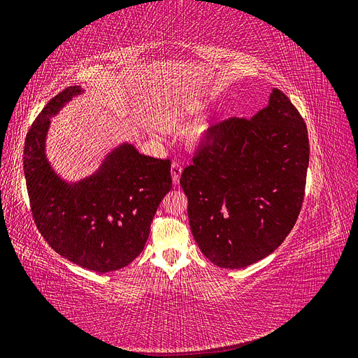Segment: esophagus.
Returning a JSON list of instances; mask_svg holds the SVG:
<instances>
[{"mask_svg": "<svg viewBox=\"0 0 358 358\" xmlns=\"http://www.w3.org/2000/svg\"><path fill=\"white\" fill-rule=\"evenodd\" d=\"M181 172H182V168L180 164L174 162L171 165V176H172V182L176 184V186H178L180 184V177H181Z\"/></svg>", "mask_w": 358, "mask_h": 358, "instance_id": "34e87169", "label": "esophagus"}]
</instances>
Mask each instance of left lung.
Instances as JSON below:
<instances>
[{"instance_id":"8db88e82","label":"left lung","mask_w":358,"mask_h":358,"mask_svg":"<svg viewBox=\"0 0 358 358\" xmlns=\"http://www.w3.org/2000/svg\"><path fill=\"white\" fill-rule=\"evenodd\" d=\"M308 161L306 122L277 88L255 116L210 127L180 178L202 254L236 270L274 252L298 220Z\"/></svg>"}]
</instances>
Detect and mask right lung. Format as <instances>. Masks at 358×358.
<instances>
[{"instance_id": "add662e5", "label": "right lung", "mask_w": 358, "mask_h": 358, "mask_svg": "<svg viewBox=\"0 0 358 358\" xmlns=\"http://www.w3.org/2000/svg\"><path fill=\"white\" fill-rule=\"evenodd\" d=\"M83 92L79 85L63 90L36 116L24 140L23 169L32 215L45 242L76 266L109 273L128 266L144 249L156 209L172 187L171 164L122 143L94 174L76 182L60 178L45 155L50 117Z\"/></svg>"}]
</instances>
